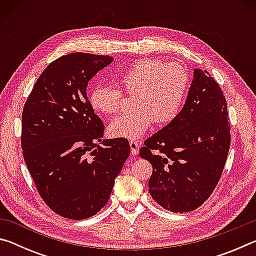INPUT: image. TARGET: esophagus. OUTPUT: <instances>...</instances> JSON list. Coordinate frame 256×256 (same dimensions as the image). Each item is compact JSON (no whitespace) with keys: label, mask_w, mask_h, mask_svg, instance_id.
I'll return each mask as SVG.
<instances>
[{"label":"esophagus","mask_w":256,"mask_h":256,"mask_svg":"<svg viewBox=\"0 0 256 256\" xmlns=\"http://www.w3.org/2000/svg\"><path fill=\"white\" fill-rule=\"evenodd\" d=\"M130 148H131V151H132V154H138V144L136 141H130Z\"/></svg>","instance_id":"esophagus-1"}]
</instances>
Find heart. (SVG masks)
<instances>
[{
	"label": "heart",
	"instance_id": "1",
	"mask_svg": "<svg viewBox=\"0 0 256 256\" xmlns=\"http://www.w3.org/2000/svg\"><path fill=\"white\" fill-rule=\"evenodd\" d=\"M118 84L126 92L136 94V110L112 120L108 131L112 136L134 140L144 136L154 120L162 125L180 114L188 92L190 76L178 63L144 58L120 72ZM122 98V92L112 86L99 84L89 94L90 105L105 115L116 114Z\"/></svg>",
	"mask_w": 256,
	"mask_h": 256
}]
</instances>
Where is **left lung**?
<instances>
[{
    "label": "left lung",
    "mask_w": 256,
    "mask_h": 256,
    "mask_svg": "<svg viewBox=\"0 0 256 256\" xmlns=\"http://www.w3.org/2000/svg\"><path fill=\"white\" fill-rule=\"evenodd\" d=\"M227 102L206 70L194 68L180 114L148 138L140 157L152 166L149 193L164 209L190 212L203 204L222 174L230 146Z\"/></svg>",
    "instance_id": "obj_1"
}]
</instances>
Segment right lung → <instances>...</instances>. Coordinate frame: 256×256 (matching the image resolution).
I'll return each instance as SVG.
<instances>
[{"instance_id":"obj_1","label":"right lung","mask_w":256,"mask_h":256,"mask_svg":"<svg viewBox=\"0 0 256 256\" xmlns=\"http://www.w3.org/2000/svg\"><path fill=\"white\" fill-rule=\"evenodd\" d=\"M112 60L62 56L42 71L24 104V162L42 200L64 218L82 220L100 211L130 156L125 138H102L105 128L86 97L88 82Z\"/></svg>"}]
</instances>
